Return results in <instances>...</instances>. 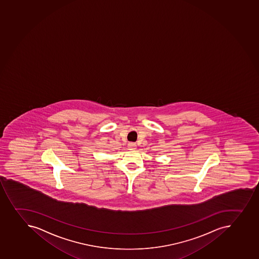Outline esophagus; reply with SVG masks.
<instances>
[{
  "instance_id": "esophagus-1",
  "label": "esophagus",
  "mask_w": 259,
  "mask_h": 259,
  "mask_svg": "<svg viewBox=\"0 0 259 259\" xmlns=\"http://www.w3.org/2000/svg\"><path fill=\"white\" fill-rule=\"evenodd\" d=\"M136 148H137V145H136V143H128L129 149H136Z\"/></svg>"
}]
</instances>
